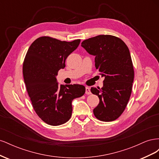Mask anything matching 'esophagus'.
<instances>
[{"label": "esophagus", "instance_id": "esophagus-1", "mask_svg": "<svg viewBox=\"0 0 159 159\" xmlns=\"http://www.w3.org/2000/svg\"><path fill=\"white\" fill-rule=\"evenodd\" d=\"M85 94L86 95H90L91 94L90 89L88 87H85Z\"/></svg>", "mask_w": 159, "mask_h": 159}]
</instances>
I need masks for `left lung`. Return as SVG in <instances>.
<instances>
[{"mask_svg":"<svg viewBox=\"0 0 159 159\" xmlns=\"http://www.w3.org/2000/svg\"><path fill=\"white\" fill-rule=\"evenodd\" d=\"M81 46L95 56V68L105 77L102 88H91V92L99 98L93 109L95 117L102 121H114L125 109L132 91L134 69L128 47L112 35L89 38Z\"/></svg>","mask_w":159,"mask_h":159,"instance_id":"8db88e82","label":"left lung"}]
</instances>
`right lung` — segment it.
I'll list each match as a JSON object with an SVG mask.
<instances>
[{
    "instance_id": "right-lung-1",
    "label": "right lung",
    "mask_w": 159,
    "mask_h": 159,
    "mask_svg": "<svg viewBox=\"0 0 159 159\" xmlns=\"http://www.w3.org/2000/svg\"><path fill=\"white\" fill-rule=\"evenodd\" d=\"M80 41H61L42 36L32 42L24 60V80L32 107L38 116L50 125H60L68 121L72 113V101L85 92L82 85L59 86L56 78Z\"/></svg>"
}]
</instances>
